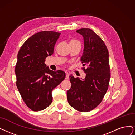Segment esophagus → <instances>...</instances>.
Returning a JSON list of instances; mask_svg holds the SVG:
<instances>
[{"label": "esophagus", "mask_w": 135, "mask_h": 135, "mask_svg": "<svg viewBox=\"0 0 135 135\" xmlns=\"http://www.w3.org/2000/svg\"><path fill=\"white\" fill-rule=\"evenodd\" d=\"M69 79V73H68V72H66V78H65V79L68 80Z\"/></svg>", "instance_id": "1"}]
</instances>
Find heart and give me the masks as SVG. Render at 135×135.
<instances>
[{
	"label": "heart",
	"mask_w": 135,
	"mask_h": 135,
	"mask_svg": "<svg viewBox=\"0 0 135 135\" xmlns=\"http://www.w3.org/2000/svg\"><path fill=\"white\" fill-rule=\"evenodd\" d=\"M71 41H77L76 40H75V39H73V40H71Z\"/></svg>",
	"instance_id": "heart-1"
}]
</instances>
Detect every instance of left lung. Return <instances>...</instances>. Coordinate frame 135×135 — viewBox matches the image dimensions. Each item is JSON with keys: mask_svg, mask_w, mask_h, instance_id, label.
I'll list each match as a JSON object with an SVG mask.
<instances>
[{"mask_svg": "<svg viewBox=\"0 0 135 135\" xmlns=\"http://www.w3.org/2000/svg\"><path fill=\"white\" fill-rule=\"evenodd\" d=\"M82 35L84 48L81 61L86 74L84 79L70 76L71 86L67 92L69 104L80 112L94 109L102 101L110 79L109 55L104 41L90 29L76 30Z\"/></svg>", "mask_w": 135, "mask_h": 135, "instance_id": "left-lung-1", "label": "left lung"}]
</instances>
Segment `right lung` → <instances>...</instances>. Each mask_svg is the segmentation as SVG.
Returning <instances> with one entry per match:
<instances>
[{
  "label": "right lung",
  "mask_w": 135,
  "mask_h": 135,
  "mask_svg": "<svg viewBox=\"0 0 135 135\" xmlns=\"http://www.w3.org/2000/svg\"><path fill=\"white\" fill-rule=\"evenodd\" d=\"M61 33L42 31L30 36L21 46L15 65L17 88L32 111L45 109L52 102V90L65 78L62 70H51L45 59L54 52Z\"/></svg>",
  "instance_id": "obj_1"
}]
</instances>
